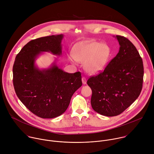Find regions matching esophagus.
I'll return each mask as SVG.
<instances>
[{
  "label": "esophagus",
  "instance_id": "esophagus-1",
  "mask_svg": "<svg viewBox=\"0 0 154 154\" xmlns=\"http://www.w3.org/2000/svg\"><path fill=\"white\" fill-rule=\"evenodd\" d=\"M82 83H83V85H85V84L86 83V79L85 77H83L82 78Z\"/></svg>",
  "mask_w": 154,
  "mask_h": 154
}]
</instances>
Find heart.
Masks as SVG:
<instances>
[{
	"mask_svg": "<svg viewBox=\"0 0 154 154\" xmlns=\"http://www.w3.org/2000/svg\"><path fill=\"white\" fill-rule=\"evenodd\" d=\"M110 54V48L106 44L96 41L78 42L72 50L73 58L84 63L85 70L91 74H98L105 69ZM73 58L70 60L72 61Z\"/></svg>",
	"mask_w": 154,
	"mask_h": 154,
	"instance_id": "heart-1",
	"label": "heart"
}]
</instances>
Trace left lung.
I'll list each match as a JSON object with an SVG mask.
<instances>
[{"label": "left lung", "instance_id": "left-lung-1", "mask_svg": "<svg viewBox=\"0 0 154 154\" xmlns=\"http://www.w3.org/2000/svg\"><path fill=\"white\" fill-rule=\"evenodd\" d=\"M120 45L116 56L102 72L87 81L92 90L91 104L97 113L115 116L138 97L143 88L144 68L135 46L127 38L116 35Z\"/></svg>", "mask_w": 154, "mask_h": 154}]
</instances>
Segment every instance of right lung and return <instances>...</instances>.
<instances>
[{
	"label": "right lung",
	"instance_id": "right-lung-1",
	"mask_svg": "<svg viewBox=\"0 0 154 154\" xmlns=\"http://www.w3.org/2000/svg\"><path fill=\"white\" fill-rule=\"evenodd\" d=\"M63 35L33 39L16 55L13 68V85L19 100L35 115L54 118L68 108L73 94L82 85L80 72L69 74L55 61L50 68L39 69L37 57L44 52L60 56Z\"/></svg>",
	"mask_w": 154,
	"mask_h": 154
}]
</instances>
